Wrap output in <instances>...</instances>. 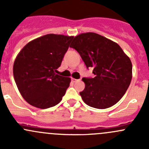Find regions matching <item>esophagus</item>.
Returning <instances> with one entry per match:
<instances>
[{
    "instance_id": "34e87169",
    "label": "esophagus",
    "mask_w": 149,
    "mask_h": 149,
    "mask_svg": "<svg viewBox=\"0 0 149 149\" xmlns=\"http://www.w3.org/2000/svg\"><path fill=\"white\" fill-rule=\"evenodd\" d=\"M71 81L73 82V83H75V82L78 81H79V80H78V79H73V78H72Z\"/></svg>"
}]
</instances>
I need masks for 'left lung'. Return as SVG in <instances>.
<instances>
[{
    "label": "left lung",
    "instance_id": "1",
    "mask_svg": "<svg viewBox=\"0 0 149 149\" xmlns=\"http://www.w3.org/2000/svg\"><path fill=\"white\" fill-rule=\"evenodd\" d=\"M70 47L81 57L94 78H83L84 91L79 94L87 105L106 109L120 100L132 79V63L117 43L93 32L75 37Z\"/></svg>",
    "mask_w": 149,
    "mask_h": 149
}]
</instances>
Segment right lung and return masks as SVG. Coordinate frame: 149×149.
<instances>
[{
  "label": "right lung",
  "mask_w": 149,
  "mask_h": 149,
  "mask_svg": "<svg viewBox=\"0 0 149 149\" xmlns=\"http://www.w3.org/2000/svg\"><path fill=\"white\" fill-rule=\"evenodd\" d=\"M73 37L49 34L29 42L13 68L18 89L29 104L47 109L58 104L70 79L56 74Z\"/></svg>",
  "instance_id": "right-lung-1"
}]
</instances>
